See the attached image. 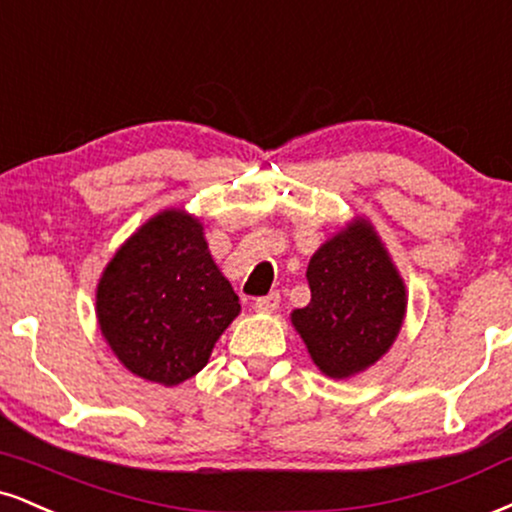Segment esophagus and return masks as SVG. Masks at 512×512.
Returning <instances> with one entry per match:
<instances>
[{
    "instance_id": "34e87169",
    "label": "esophagus",
    "mask_w": 512,
    "mask_h": 512,
    "mask_svg": "<svg viewBox=\"0 0 512 512\" xmlns=\"http://www.w3.org/2000/svg\"><path fill=\"white\" fill-rule=\"evenodd\" d=\"M281 303V295L279 293H269V295H262V298L255 300V310L257 312H274L276 307Z\"/></svg>"
}]
</instances>
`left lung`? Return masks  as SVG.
<instances>
[{
    "label": "left lung",
    "instance_id": "1",
    "mask_svg": "<svg viewBox=\"0 0 512 512\" xmlns=\"http://www.w3.org/2000/svg\"><path fill=\"white\" fill-rule=\"evenodd\" d=\"M312 300L293 312L326 377L362 372L391 348L405 315V286L365 221L324 243L307 264Z\"/></svg>",
    "mask_w": 512,
    "mask_h": 512
}]
</instances>
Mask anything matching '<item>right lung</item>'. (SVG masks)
Wrapping results in <instances>:
<instances>
[{
    "label": "right lung",
    "instance_id": "obj_1",
    "mask_svg": "<svg viewBox=\"0 0 512 512\" xmlns=\"http://www.w3.org/2000/svg\"><path fill=\"white\" fill-rule=\"evenodd\" d=\"M238 312V295L186 212L147 221L97 288V319L116 357L164 386L195 377Z\"/></svg>",
    "mask_w": 512,
    "mask_h": 512
}]
</instances>
